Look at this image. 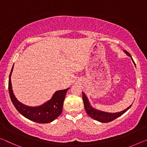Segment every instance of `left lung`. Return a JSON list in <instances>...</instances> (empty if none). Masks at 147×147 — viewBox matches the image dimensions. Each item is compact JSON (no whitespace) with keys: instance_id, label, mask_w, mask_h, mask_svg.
Instances as JSON below:
<instances>
[{"instance_id":"obj_1","label":"left lung","mask_w":147,"mask_h":147,"mask_svg":"<svg viewBox=\"0 0 147 147\" xmlns=\"http://www.w3.org/2000/svg\"><path fill=\"white\" fill-rule=\"evenodd\" d=\"M124 53H125L128 56H130L131 58V59L133 60L132 58H131V55L130 53H128L127 51H124ZM134 65H136V63H134ZM82 98H83V101H84V108H85L86 111L88 115L91 117V118L94 119V120L98 121L99 122H101V123H109V122H111L113 121L114 119H117L119 117H120L121 115H123L124 113L126 112V111L128 110L130 108L131 106L128 107L127 108L124 109L123 111H120V112H117V113H108V112H104V111H100L98 110V109H94L91 106L90 103L88 100V98L87 96H86V94H84L82 92Z\"/></svg>"}]
</instances>
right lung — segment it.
<instances>
[{"mask_svg":"<svg viewBox=\"0 0 147 147\" xmlns=\"http://www.w3.org/2000/svg\"><path fill=\"white\" fill-rule=\"evenodd\" d=\"M13 69V65L9 76L8 90L12 103L17 110L24 117L38 123H49L58 118L62 112L64 99L69 88L56 91L51 100L41 106L37 107L26 106L17 100L13 93L11 82Z\"/></svg>","mask_w":147,"mask_h":147,"instance_id":"obj_1","label":"right lung"}]
</instances>
